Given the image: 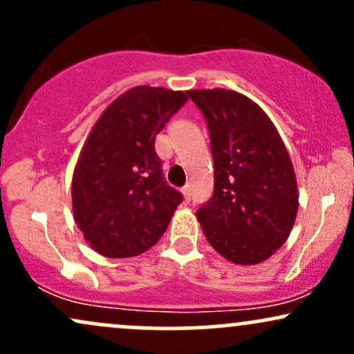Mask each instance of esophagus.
Wrapping results in <instances>:
<instances>
[{"mask_svg": "<svg viewBox=\"0 0 354 354\" xmlns=\"http://www.w3.org/2000/svg\"><path fill=\"white\" fill-rule=\"evenodd\" d=\"M181 193H183V196H185V200L186 201H189L191 200V186L189 185H185L181 188Z\"/></svg>", "mask_w": 354, "mask_h": 354, "instance_id": "obj_1", "label": "esophagus"}]
</instances>
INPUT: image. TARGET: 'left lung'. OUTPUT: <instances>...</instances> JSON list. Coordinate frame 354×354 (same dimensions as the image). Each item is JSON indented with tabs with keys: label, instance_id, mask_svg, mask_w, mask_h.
Instances as JSON below:
<instances>
[{
	"label": "left lung",
	"instance_id": "obj_1",
	"mask_svg": "<svg viewBox=\"0 0 354 354\" xmlns=\"http://www.w3.org/2000/svg\"><path fill=\"white\" fill-rule=\"evenodd\" d=\"M209 133L213 194L196 211L206 239L236 265L270 258L298 213L296 178L274 124L258 104L230 89H193Z\"/></svg>",
	"mask_w": 354,
	"mask_h": 354
}]
</instances>
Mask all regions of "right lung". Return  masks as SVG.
Here are the masks:
<instances>
[{
	"label": "right lung",
	"mask_w": 354,
	"mask_h": 354,
	"mask_svg": "<svg viewBox=\"0 0 354 354\" xmlns=\"http://www.w3.org/2000/svg\"><path fill=\"white\" fill-rule=\"evenodd\" d=\"M188 101L186 93L136 86L96 121L73 174L75 221L106 258L145 253L168 228L183 194L165 180L156 135Z\"/></svg>",
	"instance_id": "add662e5"
}]
</instances>
